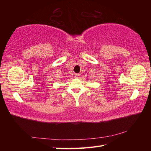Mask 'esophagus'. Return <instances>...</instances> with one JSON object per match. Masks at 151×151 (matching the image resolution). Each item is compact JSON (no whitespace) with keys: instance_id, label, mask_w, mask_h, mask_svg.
Listing matches in <instances>:
<instances>
[{"instance_id":"34e87169","label":"esophagus","mask_w":151,"mask_h":151,"mask_svg":"<svg viewBox=\"0 0 151 151\" xmlns=\"http://www.w3.org/2000/svg\"><path fill=\"white\" fill-rule=\"evenodd\" d=\"M80 75L79 74H75V77L76 78H80Z\"/></svg>"}]
</instances>
